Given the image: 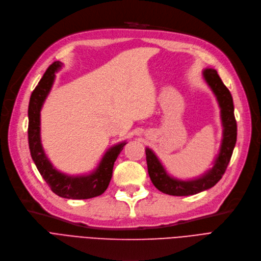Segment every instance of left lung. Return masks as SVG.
Listing matches in <instances>:
<instances>
[{"label":"left lung","instance_id":"1","mask_svg":"<svg viewBox=\"0 0 261 261\" xmlns=\"http://www.w3.org/2000/svg\"><path fill=\"white\" fill-rule=\"evenodd\" d=\"M204 77L216 94L221 107L222 124L224 127L221 150L215 161V166L205 173V175L194 180H178L170 177L152 150L146 148L145 155L148 175L155 187L166 194L177 196L192 195L214 187L224 175L237 141V122L234 119L232 96L229 90L223 84L216 70L206 69L204 71Z\"/></svg>","mask_w":261,"mask_h":261}]
</instances>
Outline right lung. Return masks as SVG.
Wrapping results in <instances>:
<instances>
[{
	"mask_svg": "<svg viewBox=\"0 0 261 261\" xmlns=\"http://www.w3.org/2000/svg\"><path fill=\"white\" fill-rule=\"evenodd\" d=\"M61 67L60 61H54L32 92L29 104V146L32 158L39 173L51 190L58 196L73 200H86L101 195L107 189L113 176L115 161L123 146V142L109 148L100 166L87 176H68L58 172L45 156L40 141V110L54 82V73Z\"/></svg>",
	"mask_w": 261,
	"mask_h": 261,
	"instance_id": "right-lung-1",
	"label": "right lung"
}]
</instances>
